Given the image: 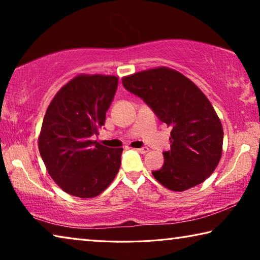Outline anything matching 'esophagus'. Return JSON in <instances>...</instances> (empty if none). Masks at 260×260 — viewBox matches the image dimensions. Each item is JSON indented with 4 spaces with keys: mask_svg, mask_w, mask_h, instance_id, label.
<instances>
[{
    "mask_svg": "<svg viewBox=\"0 0 260 260\" xmlns=\"http://www.w3.org/2000/svg\"><path fill=\"white\" fill-rule=\"evenodd\" d=\"M136 151H139L140 153H147L148 151H149V148H147V147H143V148H138V149H135Z\"/></svg>",
    "mask_w": 260,
    "mask_h": 260,
    "instance_id": "1",
    "label": "esophagus"
}]
</instances>
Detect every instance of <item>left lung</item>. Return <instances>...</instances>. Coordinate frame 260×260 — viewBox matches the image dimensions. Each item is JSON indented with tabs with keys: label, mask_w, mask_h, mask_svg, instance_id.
<instances>
[{
	"label": "left lung",
	"mask_w": 260,
	"mask_h": 260,
	"mask_svg": "<svg viewBox=\"0 0 260 260\" xmlns=\"http://www.w3.org/2000/svg\"><path fill=\"white\" fill-rule=\"evenodd\" d=\"M129 93L142 99L170 126L171 149L152 175L170 190L183 191L208 179L221 157L223 131L210 101L178 71L151 69L122 79Z\"/></svg>",
	"instance_id": "8db88e82"
}]
</instances>
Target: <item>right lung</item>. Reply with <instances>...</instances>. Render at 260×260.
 Segmentation results:
<instances>
[{
	"label": "right lung",
	"instance_id": "1",
	"mask_svg": "<svg viewBox=\"0 0 260 260\" xmlns=\"http://www.w3.org/2000/svg\"><path fill=\"white\" fill-rule=\"evenodd\" d=\"M118 87L113 76H78L51 101L39 136V151L52 180L70 195L90 199L119 171L122 148L91 141L104 125Z\"/></svg>",
	"mask_w": 260,
	"mask_h": 260
}]
</instances>
